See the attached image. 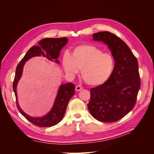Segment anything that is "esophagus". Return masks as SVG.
<instances>
[{
    "label": "esophagus",
    "mask_w": 154,
    "mask_h": 154,
    "mask_svg": "<svg viewBox=\"0 0 154 154\" xmlns=\"http://www.w3.org/2000/svg\"><path fill=\"white\" fill-rule=\"evenodd\" d=\"M83 87H82L81 85H77L76 87V91H81V90H82L83 89Z\"/></svg>",
    "instance_id": "esophagus-1"
}]
</instances>
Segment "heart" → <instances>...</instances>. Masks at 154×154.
Masks as SVG:
<instances>
[{"mask_svg": "<svg viewBox=\"0 0 154 154\" xmlns=\"http://www.w3.org/2000/svg\"><path fill=\"white\" fill-rule=\"evenodd\" d=\"M115 61L109 53L91 44L74 48L70 55L66 53L62 58L65 72L73 76L81 69V75L87 84L98 86L106 82L113 72Z\"/></svg>", "mask_w": 154, "mask_h": 154, "instance_id": "obj_1", "label": "heart"}]
</instances>
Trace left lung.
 <instances>
[{"label": "left lung", "instance_id": "1", "mask_svg": "<svg viewBox=\"0 0 154 154\" xmlns=\"http://www.w3.org/2000/svg\"><path fill=\"white\" fill-rule=\"evenodd\" d=\"M93 40L108 45L115 60L113 72L102 85L91 89L87 106L91 115L102 122H116L131 111L141 86L139 66L128 46L109 31L93 34Z\"/></svg>", "mask_w": 154, "mask_h": 154}]
</instances>
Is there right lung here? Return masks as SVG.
I'll return each instance as SVG.
<instances>
[{
	"label": "right lung",
	"instance_id": "1",
	"mask_svg": "<svg viewBox=\"0 0 154 154\" xmlns=\"http://www.w3.org/2000/svg\"><path fill=\"white\" fill-rule=\"evenodd\" d=\"M68 42L66 37L62 38H45L39 42V45H35L31 48L26 53L16 68L15 76L13 83V89L16 97L17 109L25 118L33 125L40 127H50L58 124L61 121L66 112L67 106L70 99L74 94V85L72 83H68L60 86L58 94L56 97L54 105L49 112L42 118H33L27 115L23 112L19 105L18 104L17 86L18 80L22 76L23 67L26 62L34 57H44L49 60H53L59 63L57 60L60 52Z\"/></svg>",
	"mask_w": 154,
	"mask_h": 154
}]
</instances>
